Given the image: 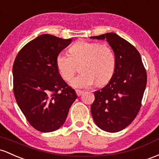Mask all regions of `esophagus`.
Wrapping results in <instances>:
<instances>
[{"label": "esophagus", "instance_id": "esophagus-1", "mask_svg": "<svg viewBox=\"0 0 159 159\" xmlns=\"http://www.w3.org/2000/svg\"><path fill=\"white\" fill-rule=\"evenodd\" d=\"M76 94H77V96H80L83 93V91L79 90V89H76Z\"/></svg>", "mask_w": 159, "mask_h": 159}]
</instances>
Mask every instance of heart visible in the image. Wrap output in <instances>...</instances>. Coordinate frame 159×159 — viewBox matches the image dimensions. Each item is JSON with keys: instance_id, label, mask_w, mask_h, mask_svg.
<instances>
[{"instance_id": "b5f03b06", "label": "heart", "mask_w": 159, "mask_h": 159, "mask_svg": "<svg viewBox=\"0 0 159 159\" xmlns=\"http://www.w3.org/2000/svg\"><path fill=\"white\" fill-rule=\"evenodd\" d=\"M70 55L61 52L57 56L56 66L64 80L72 79L80 65L81 73L70 82L75 88H88L96 83L106 84L114 74L116 56L111 47L95 42L80 41L69 49Z\"/></svg>"}]
</instances>
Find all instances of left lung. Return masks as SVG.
<instances>
[{
    "instance_id": "left-lung-1",
    "label": "left lung",
    "mask_w": 159,
    "mask_h": 159,
    "mask_svg": "<svg viewBox=\"0 0 159 159\" xmlns=\"http://www.w3.org/2000/svg\"><path fill=\"white\" fill-rule=\"evenodd\" d=\"M90 38L106 40L116 56L114 74L107 85L94 92L91 113L101 129L118 132L133 122L140 110L147 85V71L136 48L116 34Z\"/></svg>"
}]
</instances>
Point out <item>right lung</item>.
Masks as SVG:
<instances>
[{"instance_id": "obj_1", "label": "right lung", "mask_w": 159, "mask_h": 159, "mask_svg": "<svg viewBox=\"0 0 159 159\" xmlns=\"http://www.w3.org/2000/svg\"><path fill=\"white\" fill-rule=\"evenodd\" d=\"M72 39L42 34L23 46L12 66L13 92L30 125L52 132L64 124L77 98L57 69V56Z\"/></svg>"}]
</instances>
